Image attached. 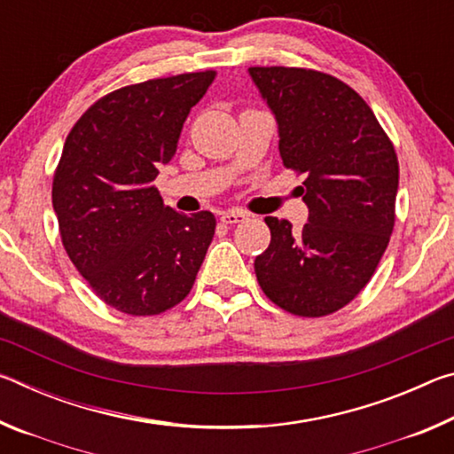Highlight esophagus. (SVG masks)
I'll return each mask as SVG.
<instances>
[{"instance_id": "esophagus-1", "label": "esophagus", "mask_w": 454, "mask_h": 454, "mask_svg": "<svg viewBox=\"0 0 454 454\" xmlns=\"http://www.w3.org/2000/svg\"><path fill=\"white\" fill-rule=\"evenodd\" d=\"M246 218H248V214L242 210H228L222 214V222H226V224H238V222H242Z\"/></svg>"}]
</instances>
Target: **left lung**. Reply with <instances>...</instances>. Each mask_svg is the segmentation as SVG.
Masks as SVG:
<instances>
[{"label": "left lung", "mask_w": 454, "mask_h": 454, "mask_svg": "<svg viewBox=\"0 0 454 454\" xmlns=\"http://www.w3.org/2000/svg\"><path fill=\"white\" fill-rule=\"evenodd\" d=\"M278 124L282 164L306 178L309 222L266 216L260 288L296 317L347 306L379 266L395 228L398 160L371 107L347 83L304 67H250Z\"/></svg>", "instance_id": "left-lung-1"}]
</instances>
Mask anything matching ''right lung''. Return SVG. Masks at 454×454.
<instances>
[{"mask_svg":"<svg viewBox=\"0 0 454 454\" xmlns=\"http://www.w3.org/2000/svg\"><path fill=\"white\" fill-rule=\"evenodd\" d=\"M214 78L208 70L120 88L66 137L51 186L61 242L91 290L124 314L182 302L214 238L212 212H176L153 186Z\"/></svg>","mask_w":454,"mask_h":454,"instance_id":"1","label":"right lung"}]
</instances>
